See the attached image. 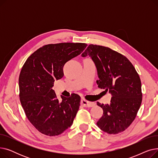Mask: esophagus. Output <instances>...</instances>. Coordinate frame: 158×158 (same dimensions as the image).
<instances>
[{"mask_svg":"<svg viewBox=\"0 0 158 158\" xmlns=\"http://www.w3.org/2000/svg\"><path fill=\"white\" fill-rule=\"evenodd\" d=\"M81 104L84 107H93L95 105V104L94 102H89V101H87L86 100H85V99H82L81 100Z\"/></svg>","mask_w":158,"mask_h":158,"instance_id":"34e87169","label":"esophagus"}]
</instances>
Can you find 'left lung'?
Here are the masks:
<instances>
[{"label":"left lung","mask_w":158,"mask_h":158,"mask_svg":"<svg viewBox=\"0 0 158 158\" xmlns=\"http://www.w3.org/2000/svg\"><path fill=\"white\" fill-rule=\"evenodd\" d=\"M88 55L96 66L98 87L112 95L110 104L97 102L103 110L97 125L107 133L118 134L133 122L142 104L139 76L126 56L110 48L91 44L81 56Z\"/></svg>","instance_id":"left-lung-1"}]
</instances>
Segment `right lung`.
<instances>
[{"label": "right lung", "mask_w": 158, "mask_h": 158, "mask_svg": "<svg viewBox=\"0 0 158 158\" xmlns=\"http://www.w3.org/2000/svg\"><path fill=\"white\" fill-rule=\"evenodd\" d=\"M82 43L48 44L38 48L25 62L19 84L20 101L26 117L39 132L54 136L70 127L79 110L81 97L57 98L52 87L61 79L64 64L86 47Z\"/></svg>", "instance_id": "right-lung-1"}]
</instances>
